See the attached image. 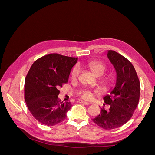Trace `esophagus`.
Wrapping results in <instances>:
<instances>
[{"label":"esophagus","instance_id":"esophagus-1","mask_svg":"<svg viewBox=\"0 0 155 155\" xmlns=\"http://www.w3.org/2000/svg\"><path fill=\"white\" fill-rule=\"evenodd\" d=\"M78 102H79V103H80V104H85V105H90V104H91L90 103L87 102V101H83V100H79V101H78Z\"/></svg>","mask_w":155,"mask_h":155}]
</instances>
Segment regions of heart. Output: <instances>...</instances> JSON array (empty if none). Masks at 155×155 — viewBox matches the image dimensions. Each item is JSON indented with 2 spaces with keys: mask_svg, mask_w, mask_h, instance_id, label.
<instances>
[{
  "mask_svg": "<svg viewBox=\"0 0 155 155\" xmlns=\"http://www.w3.org/2000/svg\"><path fill=\"white\" fill-rule=\"evenodd\" d=\"M86 66L96 76H102L107 70L106 65L104 63L98 61H92L88 62L86 63ZM79 73H80V68H79L78 65H76L73 68L71 72L72 79L74 80L76 79L79 76ZM100 82L105 88L110 89L114 87L116 84V78L113 74H107L106 76L100 78ZM95 93H96V92L92 91L91 90H89L87 88H83L78 92V94L84 100H91L93 98Z\"/></svg>",
  "mask_w": 155,
  "mask_h": 155,
  "instance_id": "b5f03b06",
  "label": "heart"
}]
</instances>
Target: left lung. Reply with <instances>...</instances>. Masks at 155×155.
<instances>
[{"instance_id":"obj_1","label":"left lung","mask_w":155,"mask_h":155,"mask_svg":"<svg viewBox=\"0 0 155 155\" xmlns=\"http://www.w3.org/2000/svg\"><path fill=\"white\" fill-rule=\"evenodd\" d=\"M107 55L115 69L116 84L110 95L104 97L109 108H101L100 114L92 121L100 127L110 130L122 126L133 116L140 100V84L135 68L128 59L113 50H108Z\"/></svg>"}]
</instances>
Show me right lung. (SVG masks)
<instances>
[{
    "label": "right lung",
    "instance_id": "obj_1",
    "mask_svg": "<svg viewBox=\"0 0 155 155\" xmlns=\"http://www.w3.org/2000/svg\"><path fill=\"white\" fill-rule=\"evenodd\" d=\"M78 60L50 54L31 65L25 79V100L33 116L42 124L53 126L67 118L72 105L59 101V88L68 82L70 70Z\"/></svg>",
    "mask_w": 155,
    "mask_h": 155
}]
</instances>
